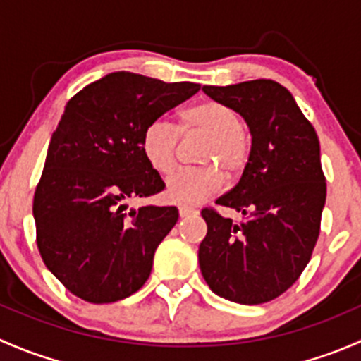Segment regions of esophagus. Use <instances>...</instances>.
I'll list each match as a JSON object with an SVG mask.
<instances>
[{
  "label": "esophagus",
  "mask_w": 361,
  "mask_h": 361,
  "mask_svg": "<svg viewBox=\"0 0 361 361\" xmlns=\"http://www.w3.org/2000/svg\"><path fill=\"white\" fill-rule=\"evenodd\" d=\"M178 211H180V216H181V218L190 216V214L197 213V211H195L194 207H190V206H180V207H178Z\"/></svg>",
  "instance_id": "obj_1"
}]
</instances>
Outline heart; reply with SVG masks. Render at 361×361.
<instances>
[{
	"label": "heart",
	"instance_id": "1",
	"mask_svg": "<svg viewBox=\"0 0 361 361\" xmlns=\"http://www.w3.org/2000/svg\"><path fill=\"white\" fill-rule=\"evenodd\" d=\"M180 134L206 136L201 160L206 166L187 167L167 180L166 195L176 204H199L224 187V173L235 176L246 167L251 152L250 134L241 126L239 113L220 101H202L180 113L178 126L155 120L145 129L141 152L154 171L169 174L176 166Z\"/></svg>",
	"mask_w": 361,
	"mask_h": 361
}]
</instances>
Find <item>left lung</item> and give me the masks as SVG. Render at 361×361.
<instances>
[{
  "label": "left lung",
  "instance_id": "obj_1",
  "mask_svg": "<svg viewBox=\"0 0 361 361\" xmlns=\"http://www.w3.org/2000/svg\"><path fill=\"white\" fill-rule=\"evenodd\" d=\"M202 90L243 115L251 152L239 183L216 199L243 213V220L204 207L207 234L199 246V265L220 297L264 304L300 278L318 241L326 199L318 134L288 89L274 80Z\"/></svg>",
  "mask_w": 361,
  "mask_h": 361
}]
</instances>
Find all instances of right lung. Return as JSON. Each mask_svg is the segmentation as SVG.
Returning a JSON list of instances; mask_svg holds the SVG:
<instances>
[{
    "label": "right lung",
    "instance_id": "1",
    "mask_svg": "<svg viewBox=\"0 0 361 361\" xmlns=\"http://www.w3.org/2000/svg\"><path fill=\"white\" fill-rule=\"evenodd\" d=\"M199 89V83L118 71L68 101L36 185L32 214L47 269L82 300H122L150 276L155 250L176 225L178 209L127 206L166 187L145 159L141 137Z\"/></svg>",
    "mask_w": 361,
    "mask_h": 361
}]
</instances>
